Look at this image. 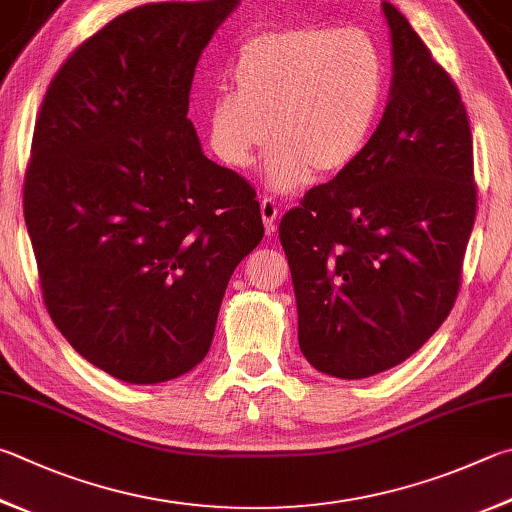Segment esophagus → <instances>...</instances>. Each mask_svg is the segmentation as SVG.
I'll use <instances>...</instances> for the list:
<instances>
[{
    "label": "esophagus",
    "mask_w": 512,
    "mask_h": 512,
    "mask_svg": "<svg viewBox=\"0 0 512 512\" xmlns=\"http://www.w3.org/2000/svg\"><path fill=\"white\" fill-rule=\"evenodd\" d=\"M259 206H262V219H264V226L268 232H275L277 228V215H280V206H277L275 199H268L264 197L262 201H259Z\"/></svg>",
    "instance_id": "esophagus-1"
}]
</instances>
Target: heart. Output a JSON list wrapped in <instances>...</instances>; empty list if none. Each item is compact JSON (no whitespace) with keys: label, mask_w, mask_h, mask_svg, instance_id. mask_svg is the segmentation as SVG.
<instances>
[{"label":"heart","mask_w":512,"mask_h":512,"mask_svg":"<svg viewBox=\"0 0 512 512\" xmlns=\"http://www.w3.org/2000/svg\"><path fill=\"white\" fill-rule=\"evenodd\" d=\"M232 82L208 105L221 163L244 170L271 134L266 181L291 192L345 172L365 152L387 96V60L374 35L333 24L257 33L239 46Z\"/></svg>","instance_id":"1"}]
</instances>
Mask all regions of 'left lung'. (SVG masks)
Wrapping results in <instances>:
<instances>
[{"instance_id":"obj_1","label":"left lung","mask_w":512,"mask_h":512,"mask_svg":"<svg viewBox=\"0 0 512 512\" xmlns=\"http://www.w3.org/2000/svg\"><path fill=\"white\" fill-rule=\"evenodd\" d=\"M394 78L356 163L280 221L297 340L322 374L367 378L401 365L448 318L477 215L466 105L394 4Z\"/></svg>"}]
</instances>
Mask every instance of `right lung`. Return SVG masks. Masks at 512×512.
<instances>
[{"mask_svg": "<svg viewBox=\"0 0 512 512\" xmlns=\"http://www.w3.org/2000/svg\"><path fill=\"white\" fill-rule=\"evenodd\" d=\"M239 2H161L82 42L46 89L24 219L55 327L134 385L206 358L232 271L264 237L255 188L188 118L197 62Z\"/></svg>", "mask_w": 512, "mask_h": 512, "instance_id": "obj_1", "label": "right lung"}]
</instances>
